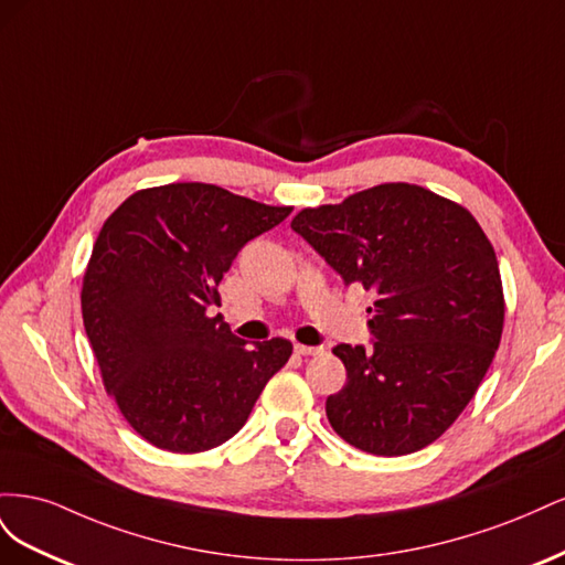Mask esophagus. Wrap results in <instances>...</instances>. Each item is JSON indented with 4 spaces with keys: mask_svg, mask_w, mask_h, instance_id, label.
<instances>
[{
    "mask_svg": "<svg viewBox=\"0 0 565 565\" xmlns=\"http://www.w3.org/2000/svg\"><path fill=\"white\" fill-rule=\"evenodd\" d=\"M322 351H324L322 347H303V344H297V347H295V353H297V355H303V358H306V355H320Z\"/></svg>",
    "mask_w": 565,
    "mask_h": 565,
    "instance_id": "1",
    "label": "esophagus"
}]
</instances>
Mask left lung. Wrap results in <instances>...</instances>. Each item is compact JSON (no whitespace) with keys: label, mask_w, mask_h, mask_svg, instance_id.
<instances>
[{"label":"left lung","mask_w":565,"mask_h":565,"mask_svg":"<svg viewBox=\"0 0 565 565\" xmlns=\"http://www.w3.org/2000/svg\"><path fill=\"white\" fill-rule=\"evenodd\" d=\"M292 228L347 285L377 295L374 347L339 344L347 384L324 403L349 446L417 452L469 405L500 347L498 256L473 214L417 183H382L306 207Z\"/></svg>","instance_id":"1"}]
</instances>
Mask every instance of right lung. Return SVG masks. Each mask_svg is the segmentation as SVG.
I'll return each instance as SVG.
<instances>
[{
  "label": "right lung",
  "instance_id": "1",
  "mask_svg": "<svg viewBox=\"0 0 565 565\" xmlns=\"http://www.w3.org/2000/svg\"><path fill=\"white\" fill-rule=\"evenodd\" d=\"M289 212L191 181L136 191L106 218L82 278L84 330L106 391L150 446L226 443L292 355L282 337L249 349L212 316L235 254Z\"/></svg>",
  "mask_w": 565,
  "mask_h": 565
}]
</instances>
